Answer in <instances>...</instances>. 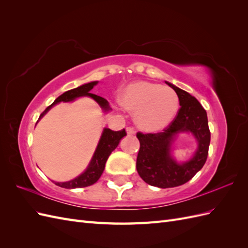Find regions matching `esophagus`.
<instances>
[{"label": "esophagus", "instance_id": "obj_1", "mask_svg": "<svg viewBox=\"0 0 248 248\" xmlns=\"http://www.w3.org/2000/svg\"><path fill=\"white\" fill-rule=\"evenodd\" d=\"M126 131H127V134H128V136H134V134H136V130H134V128L131 126L127 127Z\"/></svg>", "mask_w": 248, "mask_h": 248}]
</instances>
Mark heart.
<instances>
[{
    "mask_svg": "<svg viewBox=\"0 0 248 248\" xmlns=\"http://www.w3.org/2000/svg\"><path fill=\"white\" fill-rule=\"evenodd\" d=\"M120 102L126 109L136 112L138 126L147 132L166 128L179 109V98L174 90L150 81H138L127 86Z\"/></svg>",
    "mask_w": 248,
    "mask_h": 248,
    "instance_id": "b5f03b06",
    "label": "heart"
}]
</instances>
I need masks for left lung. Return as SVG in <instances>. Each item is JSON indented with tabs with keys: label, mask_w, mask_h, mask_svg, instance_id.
Segmentation results:
<instances>
[{
	"label": "left lung",
	"mask_w": 248,
	"mask_h": 248,
	"mask_svg": "<svg viewBox=\"0 0 248 248\" xmlns=\"http://www.w3.org/2000/svg\"><path fill=\"white\" fill-rule=\"evenodd\" d=\"M167 84L178 95L180 108L175 119L161 132H138L140 151L137 158V170L146 183L160 188H170L188 182L204 167L207 160L210 139L208 118L202 104L184 90ZM183 131L191 132L199 142L194 157L182 165L177 164L169 155L173 137Z\"/></svg>",
	"instance_id": "obj_1"
}]
</instances>
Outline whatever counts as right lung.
Returning a JSON list of instances; mask_svg holds the SVG:
<instances>
[{"mask_svg": "<svg viewBox=\"0 0 248 248\" xmlns=\"http://www.w3.org/2000/svg\"><path fill=\"white\" fill-rule=\"evenodd\" d=\"M96 84H97V81H92V82H89V84L82 85L80 87L69 90V91L63 93L61 96H59L58 98L54 102H52L49 107H47L46 108V110H44L40 115L39 119L46 115V112L49 110V108L51 107H54L55 104L61 102V101H65V102L71 101L73 99H76L77 97H80V96L92 97L95 101L98 102L99 106L104 110H108L109 107H108V102L107 99H104L103 97L90 93V91H91ZM125 136H126L125 129L119 130V131H114V130H110L108 128L104 129L102 136H101V139L99 140V144H98V146H97V149L94 153L93 158H92L91 162H90L88 169L84 172H82L80 176L71 180V181L61 182V183L56 182V185H58L60 187H63V188L71 189V188H79V187H87V186H90V185L94 184L95 182H97V180H98L100 178V176L102 175L108 156L117 148L120 140H121Z\"/></svg>", "mask_w": 248, "mask_h": 248, "instance_id": "right-lung-1", "label": "right lung"}]
</instances>
